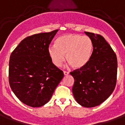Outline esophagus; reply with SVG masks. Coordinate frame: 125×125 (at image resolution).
<instances>
[{
  "label": "esophagus",
  "instance_id": "obj_1",
  "mask_svg": "<svg viewBox=\"0 0 125 125\" xmlns=\"http://www.w3.org/2000/svg\"><path fill=\"white\" fill-rule=\"evenodd\" d=\"M63 73H64V75H68V74H69V72H67V71H63Z\"/></svg>",
  "mask_w": 125,
  "mask_h": 125
}]
</instances>
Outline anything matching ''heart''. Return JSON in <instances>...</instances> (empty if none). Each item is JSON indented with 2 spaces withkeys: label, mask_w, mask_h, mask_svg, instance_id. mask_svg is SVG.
<instances>
[{
  "label": "heart",
  "mask_w": 125,
  "mask_h": 125,
  "mask_svg": "<svg viewBox=\"0 0 125 125\" xmlns=\"http://www.w3.org/2000/svg\"><path fill=\"white\" fill-rule=\"evenodd\" d=\"M93 43L91 39L79 34L69 33L57 38L55 45L49 47L48 52L52 63L56 66L61 65L66 59L74 69H82L91 59Z\"/></svg>",
  "instance_id": "b5f03b06"
}]
</instances>
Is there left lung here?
<instances>
[{"mask_svg": "<svg viewBox=\"0 0 125 125\" xmlns=\"http://www.w3.org/2000/svg\"><path fill=\"white\" fill-rule=\"evenodd\" d=\"M84 32L93 43L91 59L84 67L70 74L74 79V99L81 106L90 108L101 104L113 93L116 83L117 59L103 36Z\"/></svg>", "mask_w": 125, "mask_h": 125, "instance_id": "8db88e82", "label": "left lung"}]
</instances>
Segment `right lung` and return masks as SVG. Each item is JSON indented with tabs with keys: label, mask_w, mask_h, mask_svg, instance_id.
Wrapping results in <instances>:
<instances>
[{
	"label": "right lung",
	"mask_w": 125,
	"mask_h": 125,
	"mask_svg": "<svg viewBox=\"0 0 125 125\" xmlns=\"http://www.w3.org/2000/svg\"><path fill=\"white\" fill-rule=\"evenodd\" d=\"M59 30L27 36L10 56L9 84L16 97L31 107L47 103L64 76L52 62L49 44Z\"/></svg>",
	"instance_id": "1"
}]
</instances>
